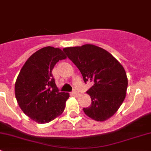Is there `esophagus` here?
<instances>
[{"mask_svg":"<svg viewBox=\"0 0 151 151\" xmlns=\"http://www.w3.org/2000/svg\"><path fill=\"white\" fill-rule=\"evenodd\" d=\"M72 93V95L74 96H78L80 95V94H79V93L76 91H72V93Z\"/></svg>","mask_w":151,"mask_h":151,"instance_id":"obj_1","label":"esophagus"}]
</instances>
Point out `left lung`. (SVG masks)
<instances>
[{
	"label": "left lung",
	"instance_id": "8db88e82",
	"mask_svg": "<svg viewBox=\"0 0 151 151\" xmlns=\"http://www.w3.org/2000/svg\"><path fill=\"white\" fill-rule=\"evenodd\" d=\"M63 50L79 68L85 83H93L87 91L92 102L83 109L85 113L97 121L111 118L126 97L128 79L122 65L106 50L93 45Z\"/></svg>",
	"mask_w": 151,
	"mask_h": 151
}]
</instances>
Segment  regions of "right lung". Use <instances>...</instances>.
Returning <instances> with one entry per match:
<instances>
[{
  "label": "right lung",
  "mask_w": 151,
  "mask_h": 151,
  "mask_svg": "<svg viewBox=\"0 0 151 151\" xmlns=\"http://www.w3.org/2000/svg\"><path fill=\"white\" fill-rule=\"evenodd\" d=\"M60 49L45 47L33 53L19 71L15 83V96L19 107L30 119L47 123L64 111L68 93L59 92L52 71L66 59Z\"/></svg>",
  "instance_id": "add662e5"
}]
</instances>
